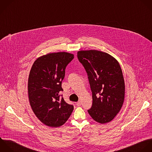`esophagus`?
Instances as JSON below:
<instances>
[{"label":"esophagus","mask_w":152,"mask_h":152,"mask_svg":"<svg viewBox=\"0 0 152 152\" xmlns=\"http://www.w3.org/2000/svg\"><path fill=\"white\" fill-rule=\"evenodd\" d=\"M76 105H77V106H80L81 105V101H79L77 102H76Z\"/></svg>","instance_id":"1"}]
</instances>
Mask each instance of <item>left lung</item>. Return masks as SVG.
Here are the masks:
<instances>
[{
  "mask_svg": "<svg viewBox=\"0 0 152 152\" xmlns=\"http://www.w3.org/2000/svg\"><path fill=\"white\" fill-rule=\"evenodd\" d=\"M79 61L87 72L92 93V105L88 110L96 122L112 121L124 100L125 83L118 61L109 54L95 50L77 52Z\"/></svg>",
  "mask_w": 152,
  "mask_h": 152,
  "instance_id": "left-lung-1",
  "label": "left lung"
}]
</instances>
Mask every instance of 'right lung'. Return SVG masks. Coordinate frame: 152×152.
I'll return each instance as SVG.
<instances>
[{"instance_id": "obj_1", "label": "right lung", "mask_w": 152, "mask_h": 152, "mask_svg": "<svg viewBox=\"0 0 152 152\" xmlns=\"http://www.w3.org/2000/svg\"><path fill=\"white\" fill-rule=\"evenodd\" d=\"M74 55L66 52L49 53L34 63L28 77V91L31 108L39 121L51 127L63 125L73 110L60 92L67 64ZM62 96V95H61Z\"/></svg>"}]
</instances>
